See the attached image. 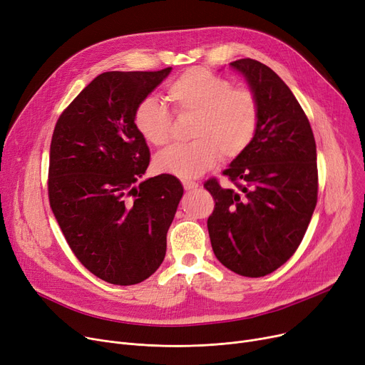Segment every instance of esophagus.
<instances>
[{
    "instance_id": "esophagus-1",
    "label": "esophagus",
    "mask_w": 365,
    "mask_h": 365,
    "mask_svg": "<svg viewBox=\"0 0 365 365\" xmlns=\"http://www.w3.org/2000/svg\"><path fill=\"white\" fill-rule=\"evenodd\" d=\"M183 187H185V190H194L198 187V183L190 182V180H183Z\"/></svg>"
}]
</instances>
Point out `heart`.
Returning a JSON list of instances; mask_svg holds the SVG:
<instances>
[{
	"mask_svg": "<svg viewBox=\"0 0 365 365\" xmlns=\"http://www.w3.org/2000/svg\"><path fill=\"white\" fill-rule=\"evenodd\" d=\"M167 98L179 113H192L195 121L190 143L161 150L155 165L167 175L195 179L222 158L232 160L248 148L259 125V105L253 91L232 88L231 83L205 68H192L167 87ZM134 127L140 136L161 146L171 138L167 106L148 96L134 110Z\"/></svg>",
	"mask_w": 365,
	"mask_h": 365,
	"instance_id": "1",
	"label": "heart"
}]
</instances>
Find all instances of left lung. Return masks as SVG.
Instances as JSON below:
<instances>
[{"instance_id":"1","label":"left lung","mask_w":365,"mask_h":365,"mask_svg":"<svg viewBox=\"0 0 365 365\" xmlns=\"http://www.w3.org/2000/svg\"><path fill=\"white\" fill-rule=\"evenodd\" d=\"M253 91L259 125L253 142L223 171L237 187L210 179L216 205L207 220L217 260L232 272L259 278L297 250L318 194L317 145L309 120L292 90L253 59L231 63Z\"/></svg>"}]
</instances>
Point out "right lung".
<instances>
[{
    "label": "right lung",
    "instance_id": "obj_1",
    "mask_svg": "<svg viewBox=\"0 0 365 365\" xmlns=\"http://www.w3.org/2000/svg\"><path fill=\"white\" fill-rule=\"evenodd\" d=\"M170 72L101 73L53 131V215L76 259L110 284H139L158 269L183 195L180 180L171 175L140 180L150 152L134 127L136 106Z\"/></svg>",
    "mask_w": 365,
    "mask_h": 365
}]
</instances>
